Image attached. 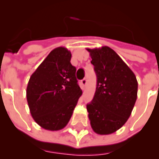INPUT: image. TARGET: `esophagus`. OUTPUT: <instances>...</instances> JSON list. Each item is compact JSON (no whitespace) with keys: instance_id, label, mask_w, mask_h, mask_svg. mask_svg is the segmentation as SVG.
Here are the masks:
<instances>
[{"instance_id":"34e87169","label":"esophagus","mask_w":159,"mask_h":159,"mask_svg":"<svg viewBox=\"0 0 159 159\" xmlns=\"http://www.w3.org/2000/svg\"><path fill=\"white\" fill-rule=\"evenodd\" d=\"M81 84V88H82L83 90H84L85 89V87H86V84H87V80L86 79H84V80H82L80 82Z\"/></svg>"}]
</instances>
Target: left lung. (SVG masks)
Here are the masks:
<instances>
[{
	"mask_svg": "<svg viewBox=\"0 0 159 159\" xmlns=\"http://www.w3.org/2000/svg\"><path fill=\"white\" fill-rule=\"evenodd\" d=\"M87 51L97 77L93 100L87 104L91 126L97 134H111L121 128L131 115L138 96V81L110 47Z\"/></svg>",
	"mask_w": 159,
	"mask_h": 159,
	"instance_id": "left-lung-1",
	"label": "left lung"
}]
</instances>
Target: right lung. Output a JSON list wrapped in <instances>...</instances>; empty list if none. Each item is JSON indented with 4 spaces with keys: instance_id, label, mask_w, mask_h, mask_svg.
<instances>
[{
    "instance_id": "add662e5",
    "label": "right lung",
    "mask_w": 159,
    "mask_h": 159,
    "mask_svg": "<svg viewBox=\"0 0 159 159\" xmlns=\"http://www.w3.org/2000/svg\"><path fill=\"white\" fill-rule=\"evenodd\" d=\"M70 58L71 53L65 47L54 49L28 82L26 98L31 116L45 129L64 128L82 95Z\"/></svg>"
}]
</instances>
